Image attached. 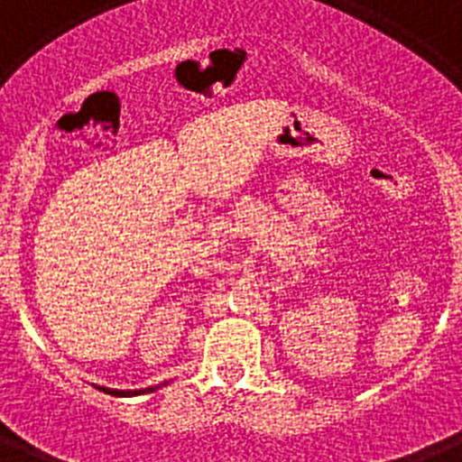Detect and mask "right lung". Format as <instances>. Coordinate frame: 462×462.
Masks as SVG:
<instances>
[{
	"label": "right lung",
	"instance_id": "1",
	"mask_svg": "<svg viewBox=\"0 0 462 462\" xmlns=\"http://www.w3.org/2000/svg\"><path fill=\"white\" fill-rule=\"evenodd\" d=\"M94 389L104 391L108 395H117V398H129V395H143V393H152L159 386H148V389H138V391H117V389H106V386H94Z\"/></svg>",
	"mask_w": 462,
	"mask_h": 462
}]
</instances>
